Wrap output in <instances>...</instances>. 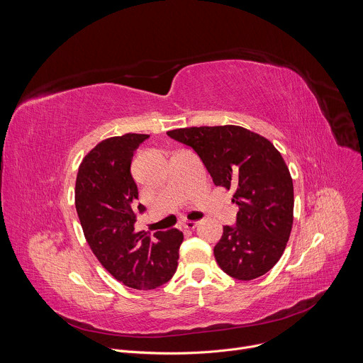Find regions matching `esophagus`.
<instances>
[{
	"instance_id": "esophagus-1",
	"label": "esophagus",
	"mask_w": 363,
	"mask_h": 363,
	"mask_svg": "<svg viewBox=\"0 0 363 363\" xmlns=\"http://www.w3.org/2000/svg\"><path fill=\"white\" fill-rule=\"evenodd\" d=\"M182 225H184V228H186V230H194V228L198 225V221H185Z\"/></svg>"
}]
</instances>
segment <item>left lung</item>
<instances>
[{
    "label": "left lung",
    "mask_w": 363,
    "mask_h": 363,
    "mask_svg": "<svg viewBox=\"0 0 363 363\" xmlns=\"http://www.w3.org/2000/svg\"><path fill=\"white\" fill-rule=\"evenodd\" d=\"M167 135L195 150L217 186L235 189V224L224 225L214 247L221 270L244 281L270 272L293 227V181L280 152L266 138L234 125Z\"/></svg>",
    "instance_id": "left-lung-1"
}]
</instances>
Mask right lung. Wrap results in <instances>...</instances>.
Masks as SVG:
<instances>
[{"instance_id": "obj_1", "label": "right lung", "mask_w": 363, "mask_h": 363, "mask_svg": "<svg viewBox=\"0 0 363 363\" xmlns=\"http://www.w3.org/2000/svg\"><path fill=\"white\" fill-rule=\"evenodd\" d=\"M149 135L126 133L97 143L82 161L76 179V211L93 254L118 281L138 290L157 289L178 267L184 234L172 228L135 231L138 185L130 174L133 152Z\"/></svg>"}]
</instances>
